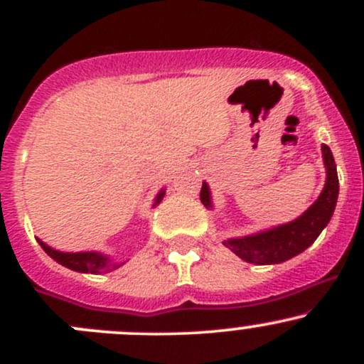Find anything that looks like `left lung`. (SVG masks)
<instances>
[{
  "instance_id": "left-lung-1",
  "label": "left lung",
  "mask_w": 364,
  "mask_h": 364,
  "mask_svg": "<svg viewBox=\"0 0 364 364\" xmlns=\"http://www.w3.org/2000/svg\"><path fill=\"white\" fill-rule=\"evenodd\" d=\"M321 157H323L327 178H325L320 196L308 207V210H304L291 223L274 225V228L263 229L248 236L228 237L223 241V245L228 246L241 260L253 263V265H274V263H282L303 253L308 246L315 243L316 237L332 219L337 196H339L337 166L332 150L327 145H321ZM200 200L207 208H214L210 188L205 181L200 190Z\"/></svg>"
}]
</instances>
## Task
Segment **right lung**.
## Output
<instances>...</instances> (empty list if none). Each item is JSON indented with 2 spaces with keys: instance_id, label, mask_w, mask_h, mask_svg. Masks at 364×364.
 Segmentation results:
<instances>
[{
  "instance_id": "right-lung-1",
  "label": "right lung",
  "mask_w": 364,
  "mask_h": 364,
  "mask_svg": "<svg viewBox=\"0 0 364 364\" xmlns=\"http://www.w3.org/2000/svg\"><path fill=\"white\" fill-rule=\"evenodd\" d=\"M166 195V188H162L161 191L154 198V205L157 207L159 203L162 202ZM37 243L41 245V248L44 250L49 257L53 258L54 262H58L60 265L66 267V269L75 270V272L80 274H106L112 272V270L119 269L121 265H124V262H116L114 258L109 257V255H104L101 252H60V250H54L51 246H48L44 241H41L37 237Z\"/></svg>"
}]
</instances>
